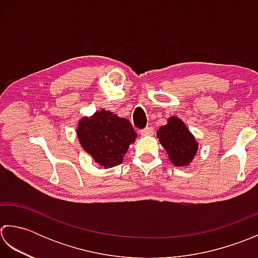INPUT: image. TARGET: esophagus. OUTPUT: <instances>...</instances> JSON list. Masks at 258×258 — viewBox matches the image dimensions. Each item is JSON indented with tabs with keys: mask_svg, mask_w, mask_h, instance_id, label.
<instances>
[{
	"mask_svg": "<svg viewBox=\"0 0 258 258\" xmlns=\"http://www.w3.org/2000/svg\"><path fill=\"white\" fill-rule=\"evenodd\" d=\"M140 135L141 136H152L154 135V128L152 127H146L144 129L140 130Z\"/></svg>",
	"mask_w": 258,
	"mask_h": 258,
	"instance_id": "obj_1",
	"label": "esophagus"
}]
</instances>
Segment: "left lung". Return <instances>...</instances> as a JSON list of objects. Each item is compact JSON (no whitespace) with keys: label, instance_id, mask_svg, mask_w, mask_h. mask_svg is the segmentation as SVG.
<instances>
[{"label":"left lung","instance_id":"obj_1","mask_svg":"<svg viewBox=\"0 0 258 258\" xmlns=\"http://www.w3.org/2000/svg\"><path fill=\"white\" fill-rule=\"evenodd\" d=\"M157 137L164 146L169 159L176 166H188L195 157L198 144L180 119L170 117L157 131Z\"/></svg>","mask_w":258,"mask_h":258}]
</instances>
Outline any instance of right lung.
<instances>
[{
    "label": "right lung",
    "instance_id": "right-lung-1",
    "mask_svg": "<svg viewBox=\"0 0 258 258\" xmlns=\"http://www.w3.org/2000/svg\"><path fill=\"white\" fill-rule=\"evenodd\" d=\"M77 135L82 148L104 168L121 164L129 145L137 137L127 119L103 109L90 118H82Z\"/></svg>",
    "mask_w": 258,
    "mask_h": 258
}]
</instances>
